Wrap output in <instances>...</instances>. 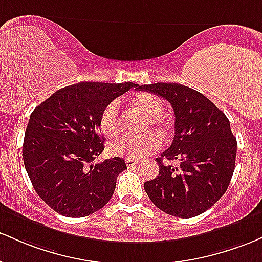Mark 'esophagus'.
Returning a JSON list of instances; mask_svg holds the SVG:
<instances>
[{
  "label": "esophagus",
  "mask_w": 262,
  "mask_h": 262,
  "mask_svg": "<svg viewBox=\"0 0 262 262\" xmlns=\"http://www.w3.org/2000/svg\"><path fill=\"white\" fill-rule=\"evenodd\" d=\"M125 164H126V166H128V168H134V166H136L138 164V162L136 159H126Z\"/></svg>",
  "instance_id": "1"
}]
</instances>
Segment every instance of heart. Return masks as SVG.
<instances>
[{
	"label": "heart",
	"instance_id": "b5f03b06",
	"mask_svg": "<svg viewBox=\"0 0 262 262\" xmlns=\"http://www.w3.org/2000/svg\"><path fill=\"white\" fill-rule=\"evenodd\" d=\"M133 105L143 112L148 120L146 128L153 125L160 133H168L170 129V120L162 114L163 104L157 96L151 93H139L132 99ZM100 130L109 138L117 137L120 132L119 102L112 100L105 105L99 118ZM162 138L157 132H148L138 137H123L113 142L109 146V151L114 157L140 159L148 155L157 153L162 148Z\"/></svg>",
	"mask_w": 262,
	"mask_h": 262
}]
</instances>
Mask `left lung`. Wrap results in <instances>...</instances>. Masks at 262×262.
<instances>
[{
    "label": "left lung",
    "instance_id": "1",
    "mask_svg": "<svg viewBox=\"0 0 262 262\" xmlns=\"http://www.w3.org/2000/svg\"><path fill=\"white\" fill-rule=\"evenodd\" d=\"M166 99L175 114L171 145L157 158L159 175L144 183L158 209L177 217H194L225 194L235 169L236 138L228 117L204 94L178 83L138 87ZM177 160L178 167L162 159Z\"/></svg>",
    "mask_w": 262,
    "mask_h": 262
}]
</instances>
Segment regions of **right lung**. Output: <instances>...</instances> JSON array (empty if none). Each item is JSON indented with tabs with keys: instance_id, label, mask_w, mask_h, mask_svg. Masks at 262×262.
Masks as SVG:
<instances>
[{
	"instance_id": "add662e5",
	"label": "right lung",
	"mask_w": 262,
	"mask_h": 262,
	"mask_svg": "<svg viewBox=\"0 0 262 262\" xmlns=\"http://www.w3.org/2000/svg\"><path fill=\"white\" fill-rule=\"evenodd\" d=\"M132 82H82L58 89L34 108L25 133L24 163L38 196L63 216L83 217L113 195L122 158L93 160L104 150L99 118Z\"/></svg>"
}]
</instances>
